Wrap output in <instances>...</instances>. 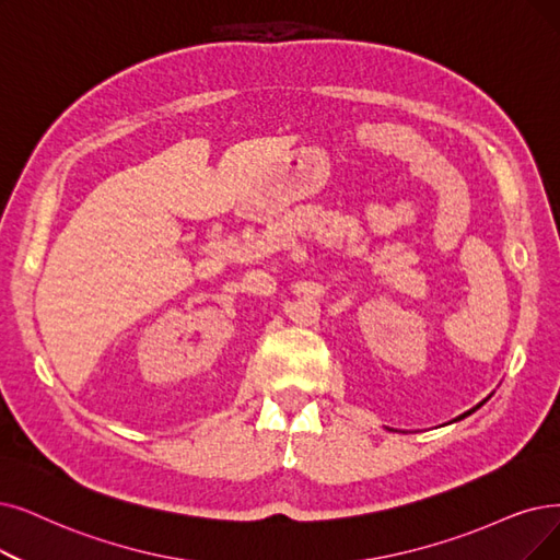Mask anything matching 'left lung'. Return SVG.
Segmentation results:
<instances>
[{
  "label": "left lung",
  "mask_w": 560,
  "mask_h": 560,
  "mask_svg": "<svg viewBox=\"0 0 560 560\" xmlns=\"http://www.w3.org/2000/svg\"><path fill=\"white\" fill-rule=\"evenodd\" d=\"M478 407H482V401H480V405H478ZM478 407H476V409H478ZM476 409H471V411H466V413H462V416H459V418H455V420H462V418H466V416H471V413H474Z\"/></svg>",
  "instance_id": "left-lung-1"
}]
</instances>
